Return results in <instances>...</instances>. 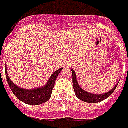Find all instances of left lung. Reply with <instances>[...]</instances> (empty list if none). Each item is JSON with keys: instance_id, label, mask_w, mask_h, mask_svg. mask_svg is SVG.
Wrapping results in <instances>:
<instances>
[{"instance_id": "1", "label": "left lung", "mask_w": 128, "mask_h": 128, "mask_svg": "<svg viewBox=\"0 0 128 128\" xmlns=\"http://www.w3.org/2000/svg\"><path fill=\"white\" fill-rule=\"evenodd\" d=\"M72 72V82H73V88L74 90L75 94L76 96L80 100H83L84 102L90 103H96L100 102L102 100H105L107 98H108L110 96H111L112 94L114 92L115 89L118 86V83L116 86L112 88L110 91L108 92L105 94H92L88 92H86L83 90V89L80 88L78 83L77 82L76 76V72L71 69Z\"/></svg>"}]
</instances>
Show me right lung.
Instances as JSON below:
<instances>
[{
    "instance_id": "obj_1",
    "label": "right lung",
    "mask_w": 128,
    "mask_h": 128,
    "mask_svg": "<svg viewBox=\"0 0 128 128\" xmlns=\"http://www.w3.org/2000/svg\"><path fill=\"white\" fill-rule=\"evenodd\" d=\"M62 70V68H61L59 70L54 72L52 74L51 77L50 78V79L45 86L41 88L32 89V90L20 88V87L14 84L8 76L7 68H5V73H6V78L10 88L16 97L26 104L36 106L45 103L50 98L56 79Z\"/></svg>"
}]
</instances>
